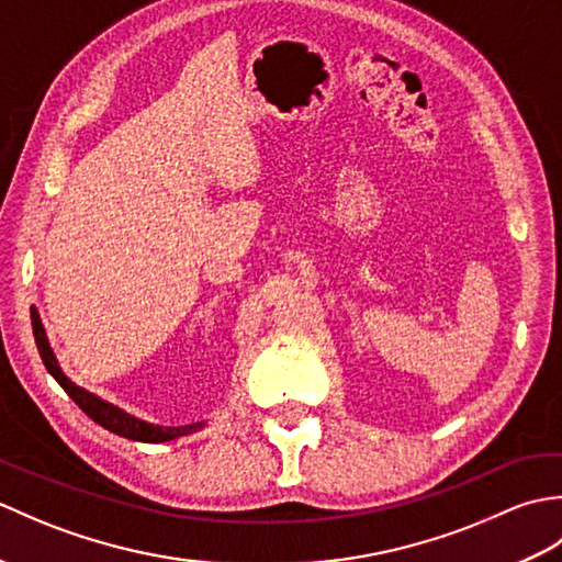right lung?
Wrapping results in <instances>:
<instances>
[{
  "label": "right lung",
  "mask_w": 562,
  "mask_h": 562,
  "mask_svg": "<svg viewBox=\"0 0 562 562\" xmlns=\"http://www.w3.org/2000/svg\"><path fill=\"white\" fill-rule=\"evenodd\" d=\"M31 324H33L35 345H38V352H41V357H43L45 369L57 379V384L69 393V398L75 401V403L79 405V408L91 417L93 423H99L101 427L111 429V432H115V435L127 437V439H137V441H169V439H176V437H183V435L195 432L198 427H202L200 423L186 425V427H161V425L142 423V420H137V417L123 413L121 408H115V405L97 398V396H93V393L75 386L63 372H59V367H57V362H55V355H53V350H50V345H47L45 330H43V326H41L38 314H35V308H31Z\"/></svg>",
  "instance_id": "1"
}]
</instances>
